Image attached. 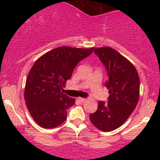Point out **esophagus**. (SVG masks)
Returning <instances> with one entry per match:
<instances>
[{
    "label": "esophagus",
    "instance_id": "obj_1",
    "mask_svg": "<svg viewBox=\"0 0 160 160\" xmlns=\"http://www.w3.org/2000/svg\"><path fill=\"white\" fill-rule=\"evenodd\" d=\"M78 100H79V102H81V103H83V102H86V98H79Z\"/></svg>",
    "mask_w": 160,
    "mask_h": 160
}]
</instances>
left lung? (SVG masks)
<instances>
[{"mask_svg": "<svg viewBox=\"0 0 160 160\" xmlns=\"http://www.w3.org/2000/svg\"><path fill=\"white\" fill-rule=\"evenodd\" d=\"M94 52L105 66L109 90L108 102L98 103V109L89 115L91 122L103 132L119 128L136 107L140 94V80L135 67L111 47L95 48Z\"/></svg>", "mask_w": 160, "mask_h": 160, "instance_id": "1", "label": "left lung"}]
</instances>
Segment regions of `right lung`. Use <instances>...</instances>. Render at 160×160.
I'll return each instance as SVG.
<instances>
[{"label":"right lung","instance_id":"right-lung-1","mask_svg":"<svg viewBox=\"0 0 160 160\" xmlns=\"http://www.w3.org/2000/svg\"><path fill=\"white\" fill-rule=\"evenodd\" d=\"M93 49L59 47L34 62L28 74L24 97L31 116L41 127L56 128L67 119V110L75 99L64 94L63 87L78 62Z\"/></svg>","mask_w":160,"mask_h":160}]
</instances>
